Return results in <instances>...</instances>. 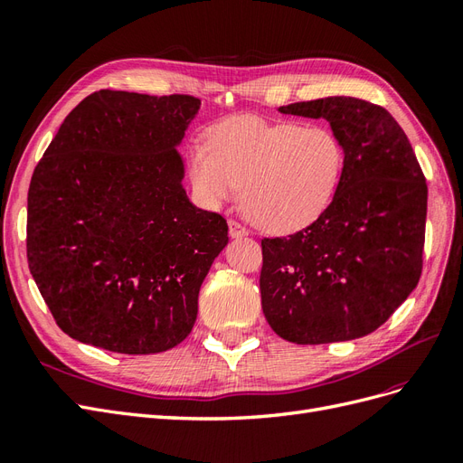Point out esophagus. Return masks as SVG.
Instances as JSON below:
<instances>
[{"label": "esophagus", "mask_w": 463, "mask_h": 463, "mask_svg": "<svg viewBox=\"0 0 463 463\" xmlns=\"http://www.w3.org/2000/svg\"><path fill=\"white\" fill-rule=\"evenodd\" d=\"M228 226H230V237H233V240H235V237H245L249 233L245 230V226H241V223L237 220H230Z\"/></svg>", "instance_id": "obj_1"}]
</instances>
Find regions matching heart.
Masks as SVG:
<instances>
[{"instance_id": "1", "label": "heart", "mask_w": 463, "mask_h": 463, "mask_svg": "<svg viewBox=\"0 0 463 463\" xmlns=\"http://www.w3.org/2000/svg\"><path fill=\"white\" fill-rule=\"evenodd\" d=\"M208 146L194 143L187 170L206 206H220L241 189L245 214L269 232H296L332 203L345 152L334 131L255 116L223 119L208 129Z\"/></svg>"}]
</instances>
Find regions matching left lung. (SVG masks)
<instances>
[{"label":"left lung","instance_id":"1","mask_svg":"<svg viewBox=\"0 0 463 463\" xmlns=\"http://www.w3.org/2000/svg\"><path fill=\"white\" fill-rule=\"evenodd\" d=\"M279 111L326 119L345 164L332 203L311 226L260 241L262 313L293 344L361 338L384 325L421 276L425 175L383 106L328 96Z\"/></svg>","mask_w":463,"mask_h":463}]
</instances>
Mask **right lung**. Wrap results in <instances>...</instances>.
I'll use <instances>...</instances> for the list:
<instances>
[{
  "label": "right lung",
  "mask_w": 463,
  "mask_h": 463,
  "mask_svg": "<svg viewBox=\"0 0 463 463\" xmlns=\"http://www.w3.org/2000/svg\"><path fill=\"white\" fill-rule=\"evenodd\" d=\"M201 100L98 90L34 167L26 257L58 326L128 355L184 342L228 223L194 206L177 146Z\"/></svg>",
  "instance_id": "1"
}]
</instances>
